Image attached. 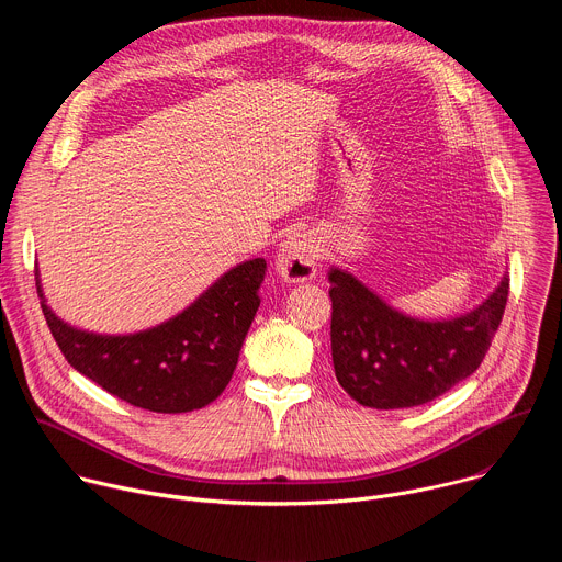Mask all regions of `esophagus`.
Wrapping results in <instances>:
<instances>
[{
	"instance_id": "34e87169",
	"label": "esophagus",
	"mask_w": 562,
	"mask_h": 562,
	"mask_svg": "<svg viewBox=\"0 0 562 562\" xmlns=\"http://www.w3.org/2000/svg\"><path fill=\"white\" fill-rule=\"evenodd\" d=\"M317 243L308 231H293L278 249V271L286 282H306L317 271Z\"/></svg>"
}]
</instances>
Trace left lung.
<instances>
[{
	"label": "left lung",
	"instance_id": "obj_1",
	"mask_svg": "<svg viewBox=\"0 0 562 562\" xmlns=\"http://www.w3.org/2000/svg\"><path fill=\"white\" fill-rule=\"evenodd\" d=\"M331 356L340 386L373 409L431 403L483 362L505 313L509 278L475 308L440 319L397 311L353 273L329 269Z\"/></svg>",
	"mask_w": 562,
	"mask_h": 562
}]
</instances>
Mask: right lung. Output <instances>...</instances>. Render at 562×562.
<instances>
[{
    "instance_id": "add662e5",
    "label": "right lung",
    "mask_w": 562,
    "mask_h": 562,
    "mask_svg": "<svg viewBox=\"0 0 562 562\" xmlns=\"http://www.w3.org/2000/svg\"><path fill=\"white\" fill-rule=\"evenodd\" d=\"M265 258L239 262L167 323L126 336L70 327L37 293L48 329L72 369L155 414H184L211 405L226 389L260 306Z\"/></svg>"
}]
</instances>
